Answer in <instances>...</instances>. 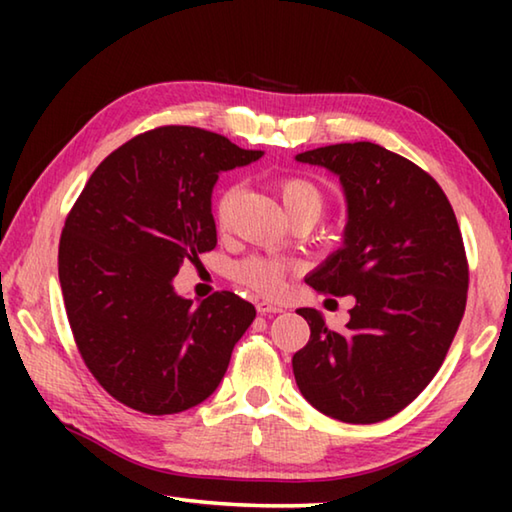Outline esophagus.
<instances>
[{
	"label": "esophagus",
	"instance_id": "34e87169",
	"mask_svg": "<svg viewBox=\"0 0 512 512\" xmlns=\"http://www.w3.org/2000/svg\"><path fill=\"white\" fill-rule=\"evenodd\" d=\"M257 311L262 316H271V314H280V311H284V309L280 305H273V302L262 300V302H257Z\"/></svg>",
	"mask_w": 512,
	"mask_h": 512
}]
</instances>
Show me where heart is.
Segmentation results:
<instances>
[{"instance_id":"1","label":"heart","mask_w":512,"mask_h":512,"mask_svg":"<svg viewBox=\"0 0 512 512\" xmlns=\"http://www.w3.org/2000/svg\"><path fill=\"white\" fill-rule=\"evenodd\" d=\"M275 192L280 196L284 210H287L289 216L300 214V212H311L320 216V212H323L325 207L323 189H320L311 178L298 176V173L277 178ZM235 196H237V187H228L223 189L219 198H216L214 219L219 225H225V221H228V214ZM287 277H289V266L271 257H248L235 266V280L239 284H244L246 289L257 293V296H264V298H280L284 289H287Z\"/></svg>"}]
</instances>
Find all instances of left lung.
<instances>
[{"label": "left lung", "instance_id": "1", "mask_svg": "<svg viewBox=\"0 0 512 512\" xmlns=\"http://www.w3.org/2000/svg\"><path fill=\"white\" fill-rule=\"evenodd\" d=\"M296 160L336 173L348 198L343 248L307 284L357 300L343 332L298 309L311 336L293 354L296 384L334 420L393 418L427 388L461 325L470 268L456 214L427 171L379 144L320 146Z\"/></svg>", "mask_w": 512, "mask_h": 512}]
</instances>
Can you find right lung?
<instances>
[{
  "instance_id": "1",
  "label": "right lung",
  "mask_w": 512,
  "mask_h": 512,
  "mask_svg": "<svg viewBox=\"0 0 512 512\" xmlns=\"http://www.w3.org/2000/svg\"><path fill=\"white\" fill-rule=\"evenodd\" d=\"M257 158L203 128L160 126L112 151L69 210L58 246L67 320L117 402L169 415L221 384L255 307L232 291L194 305L171 280L216 246L219 173Z\"/></svg>"
}]
</instances>
